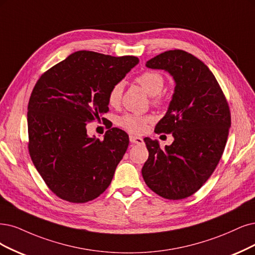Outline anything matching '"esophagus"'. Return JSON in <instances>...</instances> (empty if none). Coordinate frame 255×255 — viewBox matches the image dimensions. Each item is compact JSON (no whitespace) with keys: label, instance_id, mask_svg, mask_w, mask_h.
Returning a JSON list of instances; mask_svg holds the SVG:
<instances>
[{"label":"esophagus","instance_id":"obj_1","mask_svg":"<svg viewBox=\"0 0 255 255\" xmlns=\"http://www.w3.org/2000/svg\"><path fill=\"white\" fill-rule=\"evenodd\" d=\"M129 139H130V142H131V143L137 144V145H139V144H143V143H144V140H143V138H142V137H140V136H136V135H133V134H130V135H129Z\"/></svg>","mask_w":255,"mask_h":255}]
</instances>
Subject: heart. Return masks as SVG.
Listing matches in <instances>:
<instances>
[{"label":"heart","instance_id":"obj_1","mask_svg":"<svg viewBox=\"0 0 255 255\" xmlns=\"http://www.w3.org/2000/svg\"><path fill=\"white\" fill-rule=\"evenodd\" d=\"M135 82L142 87L149 96L154 97V103H162V98L159 92L164 87V78L162 74L155 71H145L137 75ZM123 93V83L118 82L110 88L108 92V103L111 106H117L120 104ZM151 121V118L148 116H139L134 113H127L122 116L118 120V124L130 132L138 133L145 130L147 123Z\"/></svg>","mask_w":255,"mask_h":255}]
</instances>
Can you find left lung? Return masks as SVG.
I'll use <instances>...</instances> for the list:
<instances>
[{
    "label": "left lung",
    "mask_w": 255,
    "mask_h": 255,
    "mask_svg": "<svg viewBox=\"0 0 255 255\" xmlns=\"http://www.w3.org/2000/svg\"><path fill=\"white\" fill-rule=\"evenodd\" d=\"M175 82L174 93L154 131L172 133L170 146L161 149L145 137L149 151L142 175L153 192L167 200L195 193L211 176L227 143L231 116L227 100L213 73L191 53L168 50L146 63Z\"/></svg>",
    "instance_id": "left-lung-1"
}]
</instances>
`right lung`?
<instances>
[{
	"instance_id": "right-lung-1",
	"label": "right lung",
	"mask_w": 255,
	"mask_h": 255,
	"mask_svg": "<svg viewBox=\"0 0 255 255\" xmlns=\"http://www.w3.org/2000/svg\"><path fill=\"white\" fill-rule=\"evenodd\" d=\"M136 64L135 56L81 50L36 82L28 103V149L37 172L60 199L86 203L110 185L128 134L111 128L102 140L89 137L86 123L109 110L110 88Z\"/></svg>"
}]
</instances>
